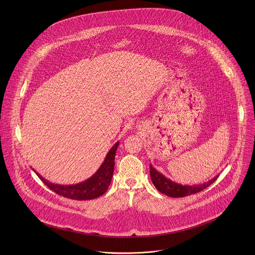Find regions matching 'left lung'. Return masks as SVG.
Here are the masks:
<instances>
[{"label": "left lung", "instance_id": "obj_1", "mask_svg": "<svg viewBox=\"0 0 255 255\" xmlns=\"http://www.w3.org/2000/svg\"><path fill=\"white\" fill-rule=\"evenodd\" d=\"M150 177L151 181L155 187L162 192L163 194H166L170 197H184L187 195L195 194L206 187H208L210 184L217 180L219 176L214 177L212 180L204 182L202 184L197 185H182L177 182H172L171 180L167 179L165 176H163L161 173L156 171L152 165H150Z\"/></svg>", "mask_w": 255, "mask_h": 255}]
</instances>
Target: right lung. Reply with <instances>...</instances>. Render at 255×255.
<instances>
[{"instance_id": "1", "label": "right lung", "mask_w": 255, "mask_h": 255, "mask_svg": "<svg viewBox=\"0 0 255 255\" xmlns=\"http://www.w3.org/2000/svg\"><path fill=\"white\" fill-rule=\"evenodd\" d=\"M119 143L120 142L118 141L115 145H113V147L110 149L101 167L97 170V172L91 178H89L84 182L72 184V185L56 184V183L48 182L34 170L33 171L36 173L39 179L44 182L45 185H47L52 191L56 192L59 195H62L70 199H74V200L94 199L103 195L109 187L112 177H113V173H114L116 151Z\"/></svg>"}]
</instances>
